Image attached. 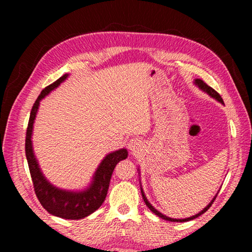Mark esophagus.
I'll return each mask as SVG.
<instances>
[{
    "label": "esophagus",
    "instance_id": "1",
    "mask_svg": "<svg viewBox=\"0 0 252 252\" xmlns=\"http://www.w3.org/2000/svg\"><path fill=\"white\" fill-rule=\"evenodd\" d=\"M142 141L140 139H131L129 143H127V148L130 149L132 152H138V151H141L142 150Z\"/></svg>",
    "mask_w": 252,
    "mask_h": 252
}]
</instances>
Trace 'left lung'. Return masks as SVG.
Returning a JSON list of instances; mask_svg holds the SVG:
<instances>
[{
  "instance_id": "obj_1",
  "label": "left lung",
  "mask_w": 252,
  "mask_h": 252,
  "mask_svg": "<svg viewBox=\"0 0 252 252\" xmlns=\"http://www.w3.org/2000/svg\"><path fill=\"white\" fill-rule=\"evenodd\" d=\"M194 83L198 85V87L201 89V90H203L204 92H207L209 95H211L212 97H215L216 100H218L219 102H221V103H223V100H222V97L220 96V94L218 92H217L216 90H213V89L211 88V87H209V85L206 83V82H203L202 80H200V79H195V81H194ZM141 193H142V198H143V201L146 202V204L148 206V208L150 209V210L153 212V213H156V215L158 216V217H160V218H162V219H164V220H168V221H173V222H186V221H190V220H193V219H195V218H198L199 216H201L202 213H204L206 212L209 208L211 207V204L213 203V201H215L216 200V197H217V194H216V197L212 199V201L208 204V206L203 209L202 211H200L198 215H195V216H193V217H190V218H186V219H173V218H169V217H167V216H164V215H162L161 212H159L158 210H156L155 208H153L151 204H150V202L148 201L147 200V198H146V195H144V193H143V191H142V189H141Z\"/></svg>"
}]
</instances>
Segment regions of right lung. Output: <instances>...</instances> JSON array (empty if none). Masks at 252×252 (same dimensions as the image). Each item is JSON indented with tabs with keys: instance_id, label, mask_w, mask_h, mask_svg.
I'll return each mask as SVG.
<instances>
[{
	"instance_id": "add662e5",
	"label": "right lung",
	"mask_w": 252,
	"mask_h": 252,
	"mask_svg": "<svg viewBox=\"0 0 252 252\" xmlns=\"http://www.w3.org/2000/svg\"><path fill=\"white\" fill-rule=\"evenodd\" d=\"M66 78L67 74L62 75L55 82L44 88L41 94L37 96L36 101L34 102L31 114H30L27 136H25V156H27L30 173H31L34 191L42 207L51 215L60 217V218L79 220L91 215L104 202L113 170L119 162L126 159L127 151L126 149H120L106 156L95 171L91 186L89 187V189L81 192H71V191L58 189L49 181H46L33 153L31 141L33 123L37 109H39L40 101L55 88H58L60 83H62Z\"/></svg>"
}]
</instances>
